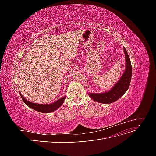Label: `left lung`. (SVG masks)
Returning <instances> with one entry per match:
<instances>
[{"mask_svg": "<svg viewBox=\"0 0 156 156\" xmlns=\"http://www.w3.org/2000/svg\"><path fill=\"white\" fill-rule=\"evenodd\" d=\"M124 51L126 58V69L123 75L110 90L98 94L89 93V96L93 100L105 104L111 103L120 98L129 88L132 75V68L129 56L125 48H124Z\"/></svg>", "mask_w": 156, "mask_h": 156, "instance_id": "obj_1", "label": "left lung"}]
</instances>
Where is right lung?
I'll use <instances>...</instances> for the list:
<instances>
[{
	"mask_svg": "<svg viewBox=\"0 0 156 156\" xmlns=\"http://www.w3.org/2000/svg\"><path fill=\"white\" fill-rule=\"evenodd\" d=\"M20 95L23 101H24V103L27 106H29L30 108H32V109H34L35 111H37L40 112H43V113H49L56 111L58 108H59L63 104L66 98V96H64L63 98H61L60 99H59V100L56 101L53 103H51V104H39V103H32L27 100L26 99L22 96V94L21 93H20Z\"/></svg>",
	"mask_w": 156,
	"mask_h": 156,
	"instance_id": "right-lung-1",
	"label": "right lung"
}]
</instances>
